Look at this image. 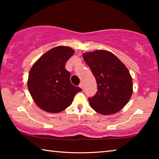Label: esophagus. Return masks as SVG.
<instances>
[{"instance_id": "obj_1", "label": "esophagus", "mask_w": 159, "mask_h": 159, "mask_svg": "<svg viewBox=\"0 0 159 159\" xmlns=\"http://www.w3.org/2000/svg\"><path fill=\"white\" fill-rule=\"evenodd\" d=\"M79 87H80V88H82V89H83V82H80V83Z\"/></svg>"}]
</instances>
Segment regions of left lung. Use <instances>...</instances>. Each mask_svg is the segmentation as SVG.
<instances>
[{"label": "left lung", "mask_w": 159, "mask_h": 159, "mask_svg": "<svg viewBox=\"0 0 159 159\" xmlns=\"http://www.w3.org/2000/svg\"><path fill=\"white\" fill-rule=\"evenodd\" d=\"M98 85V91L88 98L97 112L109 115L124 107L133 93V80L128 69L114 54L99 50L83 54Z\"/></svg>", "instance_id": "8db88e82"}]
</instances>
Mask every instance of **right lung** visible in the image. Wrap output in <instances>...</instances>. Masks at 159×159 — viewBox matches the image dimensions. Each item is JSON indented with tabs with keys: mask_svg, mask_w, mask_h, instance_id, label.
Masks as SVG:
<instances>
[{
	"mask_svg": "<svg viewBox=\"0 0 159 159\" xmlns=\"http://www.w3.org/2000/svg\"><path fill=\"white\" fill-rule=\"evenodd\" d=\"M75 51L67 46L48 50L32 66L27 85L35 103L41 109L58 113L71 105L81 88L71 84L70 72L65 69L67 60Z\"/></svg>",
	"mask_w": 159,
	"mask_h": 159,
	"instance_id": "obj_1",
	"label": "right lung"
}]
</instances>
